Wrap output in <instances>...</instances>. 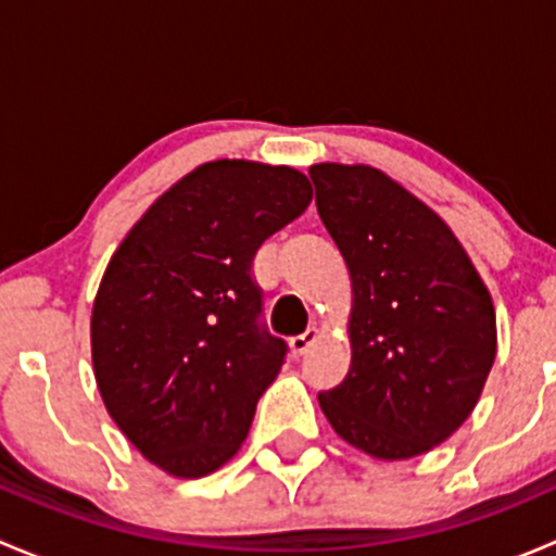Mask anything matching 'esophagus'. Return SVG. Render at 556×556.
I'll return each instance as SVG.
<instances>
[{
    "mask_svg": "<svg viewBox=\"0 0 556 556\" xmlns=\"http://www.w3.org/2000/svg\"><path fill=\"white\" fill-rule=\"evenodd\" d=\"M317 339H319V328H306L304 333L293 336V339H290V346H293L295 355H306V352H309V346Z\"/></svg>",
    "mask_w": 556,
    "mask_h": 556,
    "instance_id": "obj_1",
    "label": "esophagus"
}]
</instances>
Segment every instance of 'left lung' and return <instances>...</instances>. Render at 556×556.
<instances>
[{
    "instance_id": "obj_1",
    "label": "left lung",
    "mask_w": 556,
    "mask_h": 556,
    "mask_svg": "<svg viewBox=\"0 0 556 556\" xmlns=\"http://www.w3.org/2000/svg\"><path fill=\"white\" fill-rule=\"evenodd\" d=\"M317 212L352 277V366L319 392L336 433L379 459L446 441L495 363V309L430 206L371 166L309 169Z\"/></svg>"
}]
</instances>
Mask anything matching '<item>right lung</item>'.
Instances as JSON below:
<instances>
[{"instance_id": "obj_1", "label": "right lung", "mask_w": 556, "mask_h": 556, "mask_svg": "<svg viewBox=\"0 0 556 556\" xmlns=\"http://www.w3.org/2000/svg\"><path fill=\"white\" fill-rule=\"evenodd\" d=\"M309 201V179L290 166L212 161L112 255L93 301V371L117 428L166 473H212L247 439L288 357L252 263Z\"/></svg>"}]
</instances>
